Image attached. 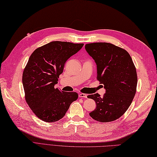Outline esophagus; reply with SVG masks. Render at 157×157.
<instances>
[{"label": "esophagus", "instance_id": "esophagus-1", "mask_svg": "<svg viewBox=\"0 0 157 157\" xmlns=\"http://www.w3.org/2000/svg\"><path fill=\"white\" fill-rule=\"evenodd\" d=\"M78 97L80 98H87V94H84V93H79Z\"/></svg>", "mask_w": 157, "mask_h": 157}]
</instances>
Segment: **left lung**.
Here are the masks:
<instances>
[{
	"mask_svg": "<svg viewBox=\"0 0 157 157\" xmlns=\"http://www.w3.org/2000/svg\"><path fill=\"white\" fill-rule=\"evenodd\" d=\"M85 50L97 64V79L104 85L106 93L93 99L97 107L89 115L98 122L117 120L127 111L136 93V71L128 52L108 43L86 44Z\"/></svg>",
	"mask_w": 157,
	"mask_h": 157,
	"instance_id": "obj_1",
	"label": "left lung"
}]
</instances>
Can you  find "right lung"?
I'll return each mask as SVG.
<instances>
[{
  "instance_id": "1",
  "label": "right lung",
  "mask_w": 157,
  "mask_h": 157,
  "mask_svg": "<svg viewBox=\"0 0 157 157\" xmlns=\"http://www.w3.org/2000/svg\"><path fill=\"white\" fill-rule=\"evenodd\" d=\"M83 45L53 41L36 48L30 55L22 75V85L26 102L42 121H59L78 98L75 92H61L55 86L66 61Z\"/></svg>"
}]
</instances>
